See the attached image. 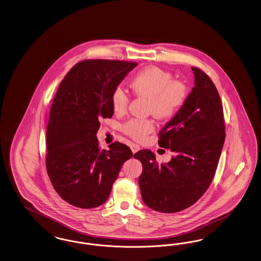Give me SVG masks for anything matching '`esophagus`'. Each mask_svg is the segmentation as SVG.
Listing matches in <instances>:
<instances>
[{
    "instance_id": "1",
    "label": "esophagus",
    "mask_w": 261,
    "mask_h": 261,
    "mask_svg": "<svg viewBox=\"0 0 261 261\" xmlns=\"http://www.w3.org/2000/svg\"><path fill=\"white\" fill-rule=\"evenodd\" d=\"M130 149H131L133 153H135L138 150H140V146L137 145V144H131L130 145Z\"/></svg>"
}]
</instances>
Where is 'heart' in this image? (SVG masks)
Masks as SVG:
<instances>
[{
  "instance_id": "obj_1",
  "label": "heart",
  "mask_w": 261,
  "mask_h": 261,
  "mask_svg": "<svg viewBox=\"0 0 261 261\" xmlns=\"http://www.w3.org/2000/svg\"><path fill=\"white\" fill-rule=\"evenodd\" d=\"M134 95L148 99L147 112L159 119L173 117L184 107L189 96L186 85L173 80L171 73L160 67L151 66L137 73L130 82ZM112 110L117 114L127 111L129 96L120 86L114 88L111 96ZM127 136L142 141L154 130L152 119L132 118L121 127Z\"/></svg>"
}]
</instances>
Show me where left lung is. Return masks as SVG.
Masks as SVG:
<instances>
[{
  "label": "left lung",
  "mask_w": 261,
  "mask_h": 261,
  "mask_svg": "<svg viewBox=\"0 0 261 261\" xmlns=\"http://www.w3.org/2000/svg\"><path fill=\"white\" fill-rule=\"evenodd\" d=\"M195 87L180 112L159 134V145L175 152L158 163L153 152L139 150V177L144 202L153 211L174 213L193 205L206 192L218 165L225 141L223 108L210 76L192 67Z\"/></svg>",
  "instance_id": "8db88e82"
}]
</instances>
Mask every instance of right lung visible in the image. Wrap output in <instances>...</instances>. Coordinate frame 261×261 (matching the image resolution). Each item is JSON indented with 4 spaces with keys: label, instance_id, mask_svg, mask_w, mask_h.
<instances>
[{
    "label": "right lung",
    "instance_id": "1",
    "mask_svg": "<svg viewBox=\"0 0 261 261\" xmlns=\"http://www.w3.org/2000/svg\"><path fill=\"white\" fill-rule=\"evenodd\" d=\"M137 62L85 60L76 63L60 84L47 126L46 167L59 196L80 208L109 199L122 164L133 152L122 143L100 149L99 120L113 114L112 91Z\"/></svg>",
    "mask_w": 261,
    "mask_h": 261
}]
</instances>
